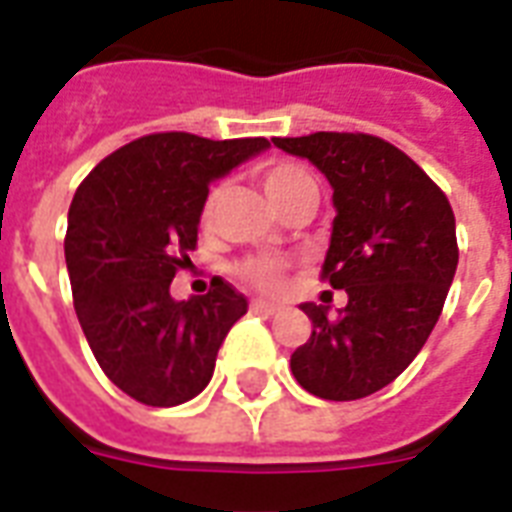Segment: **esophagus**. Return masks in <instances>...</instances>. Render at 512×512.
Here are the masks:
<instances>
[{
  "mask_svg": "<svg viewBox=\"0 0 512 512\" xmlns=\"http://www.w3.org/2000/svg\"><path fill=\"white\" fill-rule=\"evenodd\" d=\"M251 310L253 313H261V315H275V313H280V305H275V302H267V299H253Z\"/></svg>",
  "mask_w": 512,
  "mask_h": 512,
  "instance_id": "obj_1",
  "label": "esophagus"
}]
</instances>
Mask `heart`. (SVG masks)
<instances>
[{
	"label": "heart",
	"instance_id": "1",
	"mask_svg": "<svg viewBox=\"0 0 512 512\" xmlns=\"http://www.w3.org/2000/svg\"><path fill=\"white\" fill-rule=\"evenodd\" d=\"M261 186L275 207L286 202L294 191L305 186H313V178L297 164H272L261 172ZM218 202V191H213L205 202V218L213 215V207ZM242 278H248L259 288H278L283 283V264L278 259H251L240 267Z\"/></svg>",
	"mask_w": 512,
	"mask_h": 512
}]
</instances>
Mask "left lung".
<instances>
[{"label": "left lung", "mask_w": 512, "mask_h": 512, "mask_svg": "<svg viewBox=\"0 0 512 512\" xmlns=\"http://www.w3.org/2000/svg\"><path fill=\"white\" fill-rule=\"evenodd\" d=\"M332 186L324 278L348 305H299L313 334L291 353L305 391L332 402L370 397L407 370L443 313L456 275V218L424 169L372 134L272 137Z\"/></svg>", "instance_id": "8db88e82"}]
</instances>
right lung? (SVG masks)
Segmentation results:
<instances>
[{
    "label": "right lung",
    "instance_id": "add662e5",
    "mask_svg": "<svg viewBox=\"0 0 512 512\" xmlns=\"http://www.w3.org/2000/svg\"><path fill=\"white\" fill-rule=\"evenodd\" d=\"M270 148L264 137L148 134L91 169L67 215L75 313L99 367L124 394L175 407L205 391L248 299L215 278L205 297L172 299L191 264L210 183Z\"/></svg>",
    "mask_w": 512,
    "mask_h": 512
}]
</instances>
